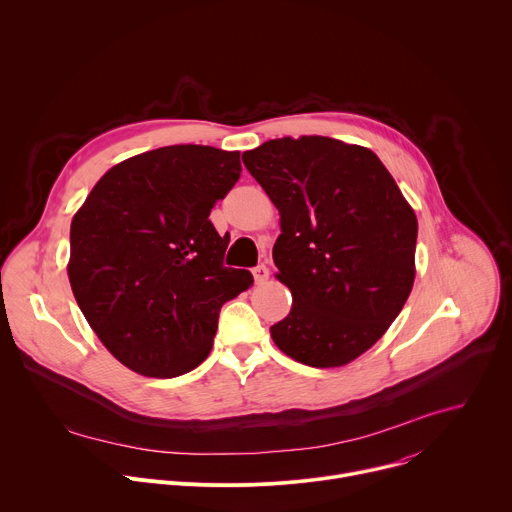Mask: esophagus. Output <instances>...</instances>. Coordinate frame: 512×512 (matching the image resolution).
Returning <instances> with one entry per match:
<instances>
[{"mask_svg": "<svg viewBox=\"0 0 512 512\" xmlns=\"http://www.w3.org/2000/svg\"><path fill=\"white\" fill-rule=\"evenodd\" d=\"M253 277H255V283H263V281H267V277H269V267L267 265H257V267H253Z\"/></svg>", "mask_w": 512, "mask_h": 512, "instance_id": "34e87169", "label": "esophagus"}]
</instances>
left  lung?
<instances>
[{"instance_id": "8db88e82", "label": "left lung", "mask_w": 512, "mask_h": 512, "mask_svg": "<svg viewBox=\"0 0 512 512\" xmlns=\"http://www.w3.org/2000/svg\"><path fill=\"white\" fill-rule=\"evenodd\" d=\"M243 164L281 214L273 263L294 304L271 338L308 367H342L411 294L415 212L371 150L332 137L269 139Z\"/></svg>"}]
</instances>
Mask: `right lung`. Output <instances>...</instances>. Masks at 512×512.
I'll use <instances>...</instances> for the list:
<instances>
[{
  "mask_svg": "<svg viewBox=\"0 0 512 512\" xmlns=\"http://www.w3.org/2000/svg\"><path fill=\"white\" fill-rule=\"evenodd\" d=\"M239 176V152L168 145L113 166L72 218V294L131 371L196 369L223 304L253 285L247 269L223 265L229 243L208 218Z\"/></svg>",
  "mask_w": 512,
  "mask_h": 512,
  "instance_id": "add662e5",
  "label": "right lung"
}]
</instances>
